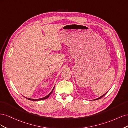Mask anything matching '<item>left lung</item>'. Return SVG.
Returning <instances> with one entry per match:
<instances>
[{
    "mask_svg": "<svg viewBox=\"0 0 128 128\" xmlns=\"http://www.w3.org/2000/svg\"><path fill=\"white\" fill-rule=\"evenodd\" d=\"M106 94H107V93H106ZM104 94L102 96H100V98H98V99H95V100H98V99H100V98H102V97H103V96H105V94Z\"/></svg>",
    "mask_w": 128,
    "mask_h": 128,
    "instance_id": "1",
    "label": "left lung"
}]
</instances>
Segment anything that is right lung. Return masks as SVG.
I'll use <instances>...</instances> for the list:
<instances>
[{"mask_svg":"<svg viewBox=\"0 0 128 128\" xmlns=\"http://www.w3.org/2000/svg\"><path fill=\"white\" fill-rule=\"evenodd\" d=\"M54 89V88H53V90L51 92V93H50V94L48 95V96H45V97H44V98H41V99H30V98H26V99H28V100H32V101H39V100H45V99H48L49 96H50V95H51L52 94V92H53V90Z\"/></svg>","mask_w":128,"mask_h":128,"instance_id":"obj_1","label":"right lung"}]
</instances>
